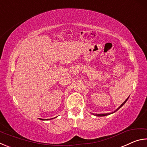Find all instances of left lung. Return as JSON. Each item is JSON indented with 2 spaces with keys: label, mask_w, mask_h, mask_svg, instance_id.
Listing matches in <instances>:
<instances>
[{
  "label": "left lung",
  "mask_w": 147,
  "mask_h": 147,
  "mask_svg": "<svg viewBox=\"0 0 147 147\" xmlns=\"http://www.w3.org/2000/svg\"><path fill=\"white\" fill-rule=\"evenodd\" d=\"M128 98H129V97H128ZM128 98H127V99H126V100H125V101H124V102H123V104H121V106H119V108H117V109H116V110H115V111H117V110H118V109H119V108H121V107H122V106H123V105H124V104H125V103H126V101H127V100H128ZM115 111H114V112H115ZM109 114H111V113H103V114H95V115H96V116H98V117H102V116H106V115H109Z\"/></svg>",
  "instance_id": "8db88e82"
}]
</instances>
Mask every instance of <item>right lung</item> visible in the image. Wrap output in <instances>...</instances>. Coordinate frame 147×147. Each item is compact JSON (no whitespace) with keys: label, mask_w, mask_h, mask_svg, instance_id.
<instances>
[{"label":"right lung","mask_w":147,"mask_h":147,"mask_svg":"<svg viewBox=\"0 0 147 147\" xmlns=\"http://www.w3.org/2000/svg\"><path fill=\"white\" fill-rule=\"evenodd\" d=\"M41 120H50V119H40Z\"/></svg>","instance_id":"right-lung-1"}]
</instances>
